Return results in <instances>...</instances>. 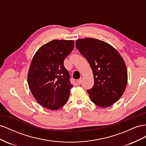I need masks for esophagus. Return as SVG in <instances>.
<instances>
[{
	"instance_id": "34e87169",
	"label": "esophagus",
	"mask_w": 146,
	"mask_h": 146,
	"mask_svg": "<svg viewBox=\"0 0 146 146\" xmlns=\"http://www.w3.org/2000/svg\"><path fill=\"white\" fill-rule=\"evenodd\" d=\"M77 82H78V83L79 84H81V82H82V78H80V80H78L77 81Z\"/></svg>"
}]
</instances>
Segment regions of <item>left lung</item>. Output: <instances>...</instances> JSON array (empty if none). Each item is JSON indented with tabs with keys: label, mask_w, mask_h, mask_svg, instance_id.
<instances>
[{
	"label": "left lung",
	"mask_w": 146,
	"mask_h": 146,
	"mask_svg": "<svg viewBox=\"0 0 146 146\" xmlns=\"http://www.w3.org/2000/svg\"><path fill=\"white\" fill-rule=\"evenodd\" d=\"M76 46L93 72L94 84L87 90L91 101L102 108L112 105L122 97L127 84V70L122 57L110 44L97 39H79Z\"/></svg>",
	"instance_id": "1"
}]
</instances>
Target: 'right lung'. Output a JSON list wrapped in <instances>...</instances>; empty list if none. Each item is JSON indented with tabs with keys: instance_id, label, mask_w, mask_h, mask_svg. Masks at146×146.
Segmentation results:
<instances>
[{
	"instance_id": "right-lung-1",
	"label": "right lung",
	"mask_w": 146,
	"mask_h": 146,
	"mask_svg": "<svg viewBox=\"0 0 146 146\" xmlns=\"http://www.w3.org/2000/svg\"><path fill=\"white\" fill-rule=\"evenodd\" d=\"M73 48V40H54L40 47L32 60L28 85L37 102L48 110L59 109L68 101L73 85L64 61Z\"/></svg>"
}]
</instances>
